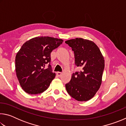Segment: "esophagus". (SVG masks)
I'll list each match as a JSON object with an SVG mask.
<instances>
[{
  "label": "esophagus",
  "instance_id": "1",
  "mask_svg": "<svg viewBox=\"0 0 126 126\" xmlns=\"http://www.w3.org/2000/svg\"><path fill=\"white\" fill-rule=\"evenodd\" d=\"M62 72H57V75L58 77H61V75H62Z\"/></svg>",
  "mask_w": 126,
  "mask_h": 126
}]
</instances>
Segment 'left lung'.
Returning <instances> with one entry per match:
<instances>
[{"label":"left lung","mask_w":126,"mask_h":126,"mask_svg":"<svg viewBox=\"0 0 126 126\" xmlns=\"http://www.w3.org/2000/svg\"><path fill=\"white\" fill-rule=\"evenodd\" d=\"M74 53L75 64L81 71L73 73L65 84L68 93L78 101H87L94 96L102 83L104 59L93 42L77 38L67 40Z\"/></svg>","instance_id":"obj_1"}]
</instances>
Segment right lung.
Returning <instances> with one entry per match:
<instances>
[{
	"label": "right lung",
	"instance_id": "add662e5",
	"mask_svg": "<svg viewBox=\"0 0 126 126\" xmlns=\"http://www.w3.org/2000/svg\"><path fill=\"white\" fill-rule=\"evenodd\" d=\"M63 40L50 37L32 38L23 44L16 57V71L20 86L30 94H37L48 89L55 73H53L50 53ZM46 63L48 67L45 68Z\"/></svg>",
	"mask_w": 126,
	"mask_h": 126
}]
</instances>
